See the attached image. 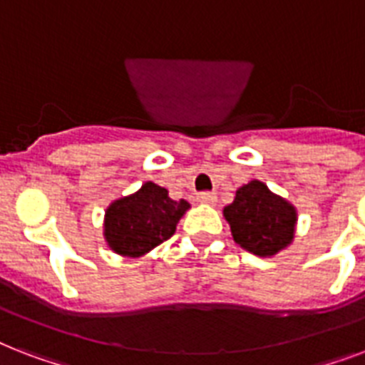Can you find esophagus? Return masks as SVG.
Segmentation results:
<instances>
[{
	"label": "esophagus",
	"instance_id": "esophagus-1",
	"mask_svg": "<svg viewBox=\"0 0 365 365\" xmlns=\"http://www.w3.org/2000/svg\"><path fill=\"white\" fill-rule=\"evenodd\" d=\"M199 202H202V205H216L217 202V197L216 193H199Z\"/></svg>",
	"mask_w": 365,
	"mask_h": 365
}]
</instances>
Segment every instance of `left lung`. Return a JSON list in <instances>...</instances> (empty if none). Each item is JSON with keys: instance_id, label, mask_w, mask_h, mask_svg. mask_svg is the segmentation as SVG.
I'll return each mask as SVG.
<instances>
[{"instance_id": "left-lung-1", "label": "left lung", "mask_w": 365, "mask_h": 365, "mask_svg": "<svg viewBox=\"0 0 365 365\" xmlns=\"http://www.w3.org/2000/svg\"><path fill=\"white\" fill-rule=\"evenodd\" d=\"M223 217L235 242L259 257H272L294 242L297 208L259 180L237 189L233 202L223 208Z\"/></svg>"}]
</instances>
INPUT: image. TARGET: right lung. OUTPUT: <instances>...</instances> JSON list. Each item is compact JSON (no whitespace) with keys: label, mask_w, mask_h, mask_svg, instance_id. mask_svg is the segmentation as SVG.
<instances>
[{"label":"right lung","mask_w":365,"mask_h":365,"mask_svg":"<svg viewBox=\"0 0 365 365\" xmlns=\"http://www.w3.org/2000/svg\"><path fill=\"white\" fill-rule=\"evenodd\" d=\"M189 208L187 200H172L165 187L145 182L106 208V244L123 257L145 255L176 233L178 222Z\"/></svg>","instance_id":"obj_1"}]
</instances>
